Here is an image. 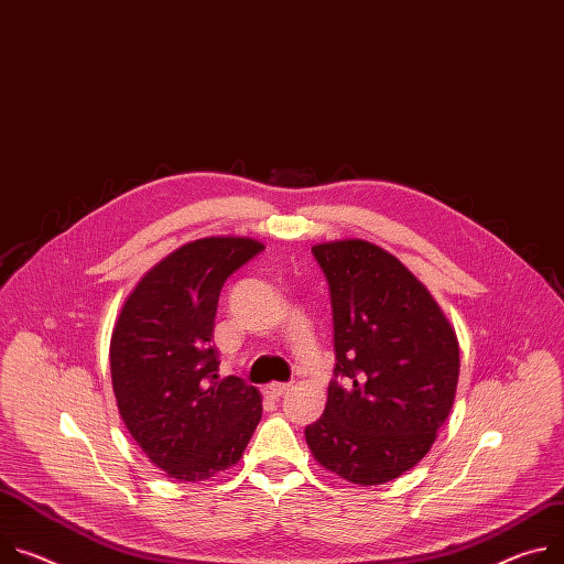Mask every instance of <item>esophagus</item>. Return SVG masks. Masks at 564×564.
I'll list each match as a JSON object with an SVG mask.
<instances>
[{
    "label": "esophagus",
    "mask_w": 564,
    "mask_h": 564,
    "mask_svg": "<svg viewBox=\"0 0 564 564\" xmlns=\"http://www.w3.org/2000/svg\"><path fill=\"white\" fill-rule=\"evenodd\" d=\"M263 391H265L270 398H281L285 391H290V384H285V382H272V384H268Z\"/></svg>",
    "instance_id": "34e87169"
}]
</instances>
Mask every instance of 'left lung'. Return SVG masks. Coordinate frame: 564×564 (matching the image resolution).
<instances>
[{
    "instance_id": "left-lung-1",
    "label": "left lung",
    "mask_w": 564,
    "mask_h": 564,
    "mask_svg": "<svg viewBox=\"0 0 564 564\" xmlns=\"http://www.w3.org/2000/svg\"><path fill=\"white\" fill-rule=\"evenodd\" d=\"M333 305L335 371L313 456L341 479L387 484L430 452L458 382V341L427 288L367 240L313 247Z\"/></svg>"
}]
</instances>
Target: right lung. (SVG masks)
I'll list each match as a JSON object with an SVG mask.
<instances>
[{
  "label": "right lung",
  "instance_id": "right-lung-1",
  "mask_svg": "<svg viewBox=\"0 0 564 564\" xmlns=\"http://www.w3.org/2000/svg\"><path fill=\"white\" fill-rule=\"evenodd\" d=\"M263 249L251 238L193 240L143 274L117 319L110 369L119 414L173 479L227 470L261 421L259 389L218 378L212 339L225 281Z\"/></svg>",
  "mask_w": 564,
  "mask_h": 564
}]
</instances>
